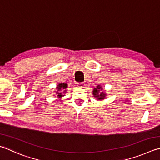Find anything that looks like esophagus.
I'll return each mask as SVG.
<instances>
[{"mask_svg": "<svg viewBox=\"0 0 160 160\" xmlns=\"http://www.w3.org/2000/svg\"><path fill=\"white\" fill-rule=\"evenodd\" d=\"M77 86H78V87H80V88H84V86H85V84H84V82L77 83Z\"/></svg>", "mask_w": 160, "mask_h": 160, "instance_id": "esophagus-1", "label": "esophagus"}]
</instances>
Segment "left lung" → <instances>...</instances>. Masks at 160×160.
Wrapping results in <instances>:
<instances>
[{
	"label": "left lung",
	"mask_w": 160,
	"mask_h": 160,
	"mask_svg": "<svg viewBox=\"0 0 160 160\" xmlns=\"http://www.w3.org/2000/svg\"><path fill=\"white\" fill-rule=\"evenodd\" d=\"M102 87L101 85H98L93 89V95L97 101H102L106 98L107 93L105 91L102 90Z\"/></svg>",
	"instance_id": "obj_1"
}]
</instances>
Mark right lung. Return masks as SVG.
Masks as SVG:
<instances>
[{"mask_svg":"<svg viewBox=\"0 0 160 160\" xmlns=\"http://www.w3.org/2000/svg\"><path fill=\"white\" fill-rule=\"evenodd\" d=\"M67 87H68V84L67 83H62L60 82L59 83L57 87H56V89H57V91H55L56 95L57 96H55V97H58V98H62V97L65 96V93H67Z\"/></svg>","mask_w":160,"mask_h":160,"instance_id":"1","label":"right lung"}]
</instances>
